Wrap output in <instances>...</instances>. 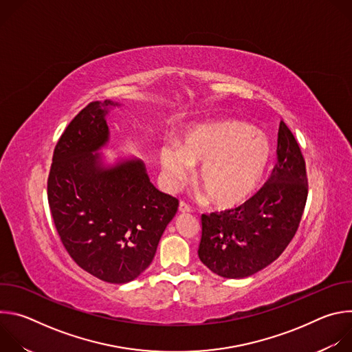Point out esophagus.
Instances as JSON below:
<instances>
[{
    "instance_id": "1",
    "label": "esophagus",
    "mask_w": 352,
    "mask_h": 352,
    "mask_svg": "<svg viewBox=\"0 0 352 352\" xmlns=\"http://www.w3.org/2000/svg\"><path fill=\"white\" fill-rule=\"evenodd\" d=\"M178 210H179V213H190L192 212V209H190V206L189 205H186L185 202H182V200H181V202H179V206H178Z\"/></svg>"
}]
</instances>
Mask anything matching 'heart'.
<instances>
[{
    "mask_svg": "<svg viewBox=\"0 0 352 352\" xmlns=\"http://www.w3.org/2000/svg\"><path fill=\"white\" fill-rule=\"evenodd\" d=\"M159 160L167 186L184 182L193 164L196 181L219 209L243 204L261 184L270 160L269 139L250 125L217 121L189 128L181 140L162 144Z\"/></svg>",
    "mask_w": 352,
    "mask_h": 352,
    "instance_id": "b5f03b06",
    "label": "heart"
}]
</instances>
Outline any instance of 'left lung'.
<instances>
[{
	"instance_id": "8db88e82",
	"label": "left lung",
	"mask_w": 352,
	"mask_h": 352,
	"mask_svg": "<svg viewBox=\"0 0 352 352\" xmlns=\"http://www.w3.org/2000/svg\"><path fill=\"white\" fill-rule=\"evenodd\" d=\"M307 197L305 160L292 132L281 121L277 163L267 182L235 209L202 214L199 259L226 278L261 272L294 238Z\"/></svg>"
}]
</instances>
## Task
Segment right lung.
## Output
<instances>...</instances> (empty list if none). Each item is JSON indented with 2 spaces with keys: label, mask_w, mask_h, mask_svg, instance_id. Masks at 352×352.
I'll list each match as a JSON object with an SVG mask.
<instances>
[{
  "label": "right lung",
  "mask_w": 352,
  "mask_h": 352,
  "mask_svg": "<svg viewBox=\"0 0 352 352\" xmlns=\"http://www.w3.org/2000/svg\"><path fill=\"white\" fill-rule=\"evenodd\" d=\"M111 100L86 106L61 135L47 181L52 216L69 256L91 276L113 284L135 280L152 263L159 241L178 210L139 159L106 166L97 153L110 139Z\"/></svg>",
  "instance_id": "right-lung-1"
}]
</instances>
